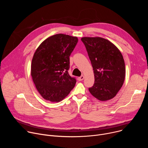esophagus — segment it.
<instances>
[{
    "label": "esophagus",
    "instance_id": "1",
    "mask_svg": "<svg viewBox=\"0 0 148 148\" xmlns=\"http://www.w3.org/2000/svg\"><path fill=\"white\" fill-rule=\"evenodd\" d=\"M84 79V75H81V77H79L78 78V81H82Z\"/></svg>",
    "mask_w": 148,
    "mask_h": 148
}]
</instances>
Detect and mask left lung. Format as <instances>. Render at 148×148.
<instances>
[{
	"instance_id": "1",
	"label": "left lung",
	"mask_w": 148,
	"mask_h": 148,
	"mask_svg": "<svg viewBox=\"0 0 148 148\" xmlns=\"http://www.w3.org/2000/svg\"><path fill=\"white\" fill-rule=\"evenodd\" d=\"M94 70V84L89 91L101 101L116 96L125 78V66L119 50L108 40L100 37L81 38Z\"/></svg>"
}]
</instances>
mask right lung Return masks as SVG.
Wrapping results in <instances>:
<instances>
[{"instance_id":"right-lung-1","label":"right lung","mask_w":148,"mask_h":148,"mask_svg":"<svg viewBox=\"0 0 148 148\" xmlns=\"http://www.w3.org/2000/svg\"><path fill=\"white\" fill-rule=\"evenodd\" d=\"M78 41L77 37L57 34L46 38L36 49L32 61L31 75L45 99L61 101L74 87L76 79L68 70L69 57Z\"/></svg>"}]
</instances>
